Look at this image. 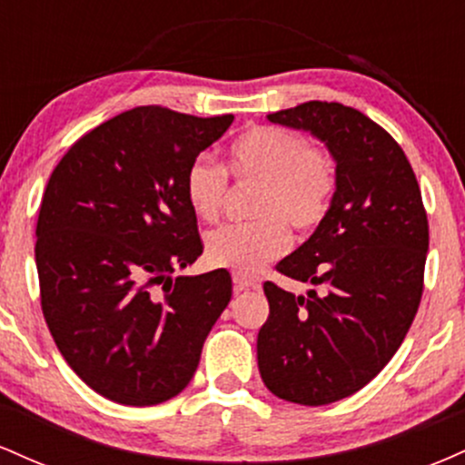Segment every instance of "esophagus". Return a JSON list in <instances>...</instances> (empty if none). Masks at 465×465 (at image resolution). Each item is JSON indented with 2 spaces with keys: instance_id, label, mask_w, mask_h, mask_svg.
Here are the masks:
<instances>
[{
  "instance_id": "obj_1",
  "label": "esophagus",
  "mask_w": 465,
  "mask_h": 465,
  "mask_svg": "<svg viewBox=\"0 0 465 465\" xmlns=\"http://www.w3.org/2000/svg\"><path fill=\"white\" fill-rule=\"evenodd\" d=\"M260 286V280L253 275H247V273H233V291L236 292H244L249 291V288H258Z\"/></svg>"
}]
</instances>
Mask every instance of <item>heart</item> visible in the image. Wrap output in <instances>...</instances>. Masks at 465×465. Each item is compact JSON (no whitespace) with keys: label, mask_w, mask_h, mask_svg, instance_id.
<instances>
[{"label":"heart","mask_w":465,"mask_h":465,"mask_svg":"<svg viewBox=\"0 0 465 465\" xmlns=\"http://www.w3.org/2000/svg\"><path fill=\"white\" fill-rule=\"evenodd\" d=\"M227 173L258 183L251 216L240 225H223L205 238L207 262L236 273H255L284 255L291 229L308 236L328 216L336 192V165L322 146H311L284 126H253L240 133L227 151ZM227 173L199 154L183 174V194L192 214L205 223L221 216Z\"/></svg>","instance_id":"b5f03b06"}]
</instances>
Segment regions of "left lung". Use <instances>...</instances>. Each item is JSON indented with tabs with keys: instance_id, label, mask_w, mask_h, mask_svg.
Returning <instances> with one entry per match:
<instances>
[{
	"instance_id": "8db88e82",
	"label": "left lung",
	"mask_w": 465,
	"mask_h": 465,
	"mask_svg": "<svg viewBox=\"0 0 465 465\" xmlns=\"http://www.w3.org/2000/svg\"><path fill=\"white\" fill-rule=\"evenodd\" d=\"M266 117L311 131L336 162L328 216L275 266L323 292L264 282L269 319L258 334L269 391L322 407L365 387L402 345L424 291L429 218L407 154L365 114L311 100Z\"/></svg>"
}]
</instances>
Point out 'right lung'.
Returning <instances> with one entry per match:
<instances>
[{
  "instance_id": "obj_1",
  "label": "right lung",
  "mask_w": 465,
  "mask_h": 465,
  "mask_svg": "<svg viewBox=\"0 0 465 465\" xmlns=\"http://www.w3.org/2000/svg\"><path fill=\"white\" fill-rule=\"evenodd\" d=\"M232 122L135 106L84 133L47 181L41 311L67 365L114 402L151 407L183 391L232 300L225 269L173 277L203 253L183 174Z\"/></svg>"
}]
</instances>
